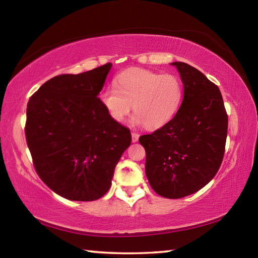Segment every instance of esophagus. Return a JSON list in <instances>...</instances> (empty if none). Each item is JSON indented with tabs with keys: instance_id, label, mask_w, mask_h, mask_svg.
I'll use <instances>...</instances> for the list:
<instances>
[{
	"instance_id": "esophagus-1",
	"label": "esophagus",
	"mask_w": 258,
	"mask_h": 258,
	"mask_svg": "<svg viewBox=\"0 0 258 258\" xmlns=\"http://www.w3.org/2000/svg\"><path fill=\"white\" fill-rule=\"evenodd\" d=\"M138 140H139V134L138 133H132V141L133 142H138Z\"/></svg>"
}]
</instances>
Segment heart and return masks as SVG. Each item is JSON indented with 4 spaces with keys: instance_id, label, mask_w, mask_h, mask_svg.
I'll list each match as a JSON object with an SVG mask.
<instances>
[{
    "instance_id": "b5f03b06",
    "label": "heart",
    "mask_w": 258,
    "mask_h": 258,
    "mask_svg": "<svg viewBox=\"0 0 258 258\" xmlns=\"http://www.w3.org/2000/svg\"><path fill=\"white\" fill-rule=\"evenodd\" d=\"M100 99L111 118L121 123L133 110L134 121L147 128H159L173 119L183 100V84L173 74L130 68L117 77V87L102 90Z\"/></svg>"
}]
</instances>
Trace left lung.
<instances>
[{"mask_svg": "<svg viewBox=\"0 0 258 258\" xmlns=\"http://www.w3.org/2000/svg\"><path fill=\"white\" fill-rule=\"evenodd\" d=\"M184 87L181 107L167 124L141 135L146 175L156 194L178 199L199 191L216 175L228 135V113L217 85L198 69L173 62Z\"/></svg>", "mask_w": 258, "mask_h": 258, "instance_id": "left-lung-1", "label": "left lung"}]
</instances>
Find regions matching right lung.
<instances>
[{"label": "right lung", "mask_w": 258, "mask_h": 258, "mask_svg": "<svg viewBox=\"0 0 258 258\" xmlns=\"http://www.w3.org/2000/svg\"><path fill=\"white\" fill-rule=\"evenodd\" d=\"M111 66L55 76L27 103L25 134L35 171L69 200L93 202L106 195L132 141L130 130L113 120L98 98Z\"/></svg>", "instance_id": "add662e5"}]
</instances>
